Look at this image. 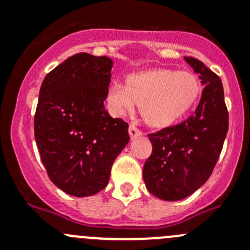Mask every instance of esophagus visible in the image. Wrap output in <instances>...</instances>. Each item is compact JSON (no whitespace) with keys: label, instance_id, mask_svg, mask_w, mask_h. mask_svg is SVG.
<instances>
[{"label":"esophagus","instance_id":"34e87169","mask_svg":"<svg viewBox=\"0 0 250 250\" xmlns=\"http://www.w3.org/2000/svg\"><path fill=\"white\" fill-rule=\"evenodd\" d=\"M142 134V130L139 128H137L134 125H129V136L130 138H136V137L141 136Z\"/></svg>","mask_w":250,"mask_h":250}]
</instances>
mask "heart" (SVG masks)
I'll return each mask as SVG.
<instances>
[{
  "label": "heart",
  "mask_w": 250,
  "mask_h": 250,
  "mask_svg": "<svg viewBox=\"0 0 250 250\" xmlns=\"http://www.w3.org/2000/svg\"><path fill=\"white\" fill-rule=\"evenodd\" d=\"M201 83L189 71L148 69L129 75L125 86L114 82L107 93V104L114 116H125L141 105L146 122L168 127L178 122L197 103Z\"/></svg>",
  "instance_id": "obj_1"
}]
</instances>
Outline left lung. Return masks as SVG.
I'll return each instance as SVG.
<instances>
[{"label": "left lung", "instance_id": "obj_1", "mask_svg": "<svg viewBox=\"0 0 250 250\" xmlns=\"http://www.w3.org/2000/svg\"><path fill=\"white\" fill-rule=\"evenodd\" d=\"M204 86L194 113L149 133L152 154L143 167L147 189L164 201L194 193L212 174L228 132L229 114L219 76L202 61L184 57Z\"/></svg>", "mask_w": 250, "mask_h": 250}]
</instances>
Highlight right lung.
I'll list each match as a JSON object with an SVG mask.
<instances>
[{
	"mask_svg": "<svg viewBox=\"0 0 250 250\" xmlns=\"http://www.w3.org/2000/svg\"><path fill=\"white\" fill-rule=\"evenodd\" d=\"M111 58L77 53L42 82L35 138L49 179L75 197L101 192L129 141L128 123L105 111Z\"/></svg>",
	"mask_w": 250,
	"mask_h": 250,
	"instance_id": "obj_1",
	"label": "right lung"
}]
</instances>
